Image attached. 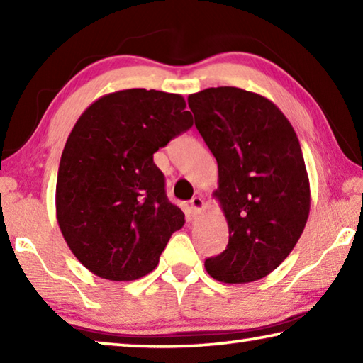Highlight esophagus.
I'll return each mask as SVG.
<instances>
[{"mask_svg":"<svg viewBox=\"0 0 363 363\" xmlns=\"http://www.w3.org/2000/svg\"><path fill=\"white\" fill-rule=\"evenodd\" d=\"M203 200H201V196H194L192 200H190V213H192V216L195 214H199L201 210H203Z\"/></svg>","mask_w":363,"mask_h":363,"instance_id":"esophagus-1","label":"esophagus"}]
</instances>
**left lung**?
Wrapping results in <instances>:
<instances>
[{
  "label": "left lung",
  "instance_id": "left-lung-1",
  "mask_svg": "<svg viewBox=\"0 0 363 363\" xmlns=\"http://www.w3.org/2000/svg\"><path fill=\"white\" fill-rule=\"evenodd\" d=\"M195 126L216 158L219 200L229 225L223 253L206 272L248 284L277 269L309 218L311 189L291 123L264 96L232 86L189 96Z\"/></svg>",
  "mask_w": 363,
  "mask_h": 363
}]
</instances>
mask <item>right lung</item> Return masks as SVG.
Segmentation results:
<instances>
[{
	"label": "right lung",
	"instance_id": "obj_1",
	"mask_svg": "<svg viewBox=\"0 0 363 363\" xmlns=\"http://www.w3.org/2000/svg\"><path fill=\"white\" fill-rule=\"evenodd\" d=\"M192 125L182 96L155 89L102 96L75 123L60 157L56 213L72 253L97 277H144L186 223L153 153Z\"/></svg>",
	"mask_w": 363,
	"mask_h": 363
}]
</instances>
